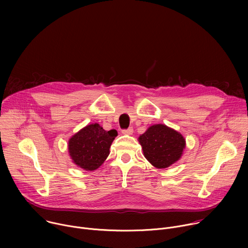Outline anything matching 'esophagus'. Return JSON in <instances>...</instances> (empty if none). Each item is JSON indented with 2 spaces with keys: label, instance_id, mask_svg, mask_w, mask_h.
Listing matches in <instances>:
<instances>
[{
  "label": "esophagus",
  "instance_id": "34e87169",
  "mask_svg": "<svg viewBox=\"0 0 248 248\" xmlns=\"http://www.w3.org/2000/svg\"><path fill=\"white\" fill-rule=\"evenodd\" d=\"M132 132H133V128L132 127H128L127 129H123L122 130V133L125 134V135H130V134H132Z\"/></svg>",
  "mask_w": 248,
  "mask_h": 248
}]
</instances>
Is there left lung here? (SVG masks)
Wrapping results in <instances>:
<instances>
[{"label":"left lung","mask_w":248,"mask_h":248,"mask_svg":"<svg viewBox=\"0 0 248 248\" xmlns=\"http://www.w3.org/2000/svg\"><path fill=\"white\" fill-rule=\"evenodd\" d=\"M144 157L157 169H165L179 161L186 148L185 137L165 125L154 124L138 138Z\"/></svg>","instance_id":"1"}]
</instances>
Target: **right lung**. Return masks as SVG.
I'll return each instance as SVG.
<instances>
[{"instance_id": "obj_1", "label": "right lung", "mask_w": 248, "mask_h": 248, "mask_svg": "<svg viewBox=\"0 0 248 248\" xmlns=\"http://www.w3.org/2000/svg\"><path fill=\"white\" fill-rule=\"evenodd\" d=\"M118 135L116 129L105 130L98 124L81 128L68 140V153L73 162L85 170H95L107 159Z\"/></svg>"}]
</instances>
